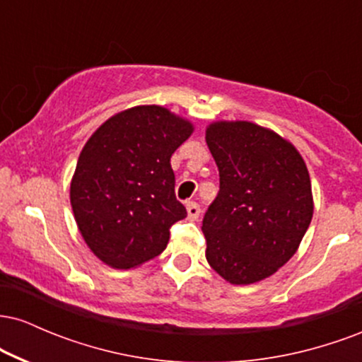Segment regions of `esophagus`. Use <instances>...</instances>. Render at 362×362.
Instances as JSON below:
<instances>
[{"instance_id":"obj_1","label":"esophagus","mask_w":362,"mask_h":362,"mask_svg":"<svg viewBox=\"0 0 362 362\" xmlns=\"http://www.w3.org/2000/svg\"><path fill=\"white\" fill-rule=\"evenodd\" d=\"M185 207L187 216H189L190 221H195V219L199 218V214H201V207H199V204H195V202H187Z\"/></svg>"}]
</instances>
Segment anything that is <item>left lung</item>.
<instances>
[{
    "label": "left lung",
    "mask_w": 362,
    "mask_h": 362,
    "mask_svg": "<svg viewBox=\"0 0 362 362\" xmlns=\"http://www.w3.org/2000/svg\"><path fill=\"white\" fill-rule=\"evenodd\" d=\"M206 143L219 170V194L202 221L206 259L235 286L271 277L313 218L305 160L291 141L248 120H214Z\"/></svg>",
    "instance_id": "obj_1"
}]
</instances>
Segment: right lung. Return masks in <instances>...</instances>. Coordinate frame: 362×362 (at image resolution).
<instances>
[{
  "instance_id": "add662e5",
  "label": "right lung",
  "mask_w": 362,
  "mask_h": 362,
  "mask_svg": "<svg viewBox=\"0 0 362 362\" xmlns=\"http://www.w3.org/2000/svg\"><path fill=\"white\" fill-rule=\"evenodd\" d=\"M192 132L194 124L167 107L136 105L85 143L69 201L83 240L105 265L136 269L167 248L170 226L187 216L170 158Z\"/></svg>"
}]
</instances>
